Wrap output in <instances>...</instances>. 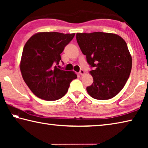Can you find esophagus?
<instances>
[{"label":"esophagus","instance_id":"34e87169","mask_svg":"<svg viewBox=\"0 0 148 148\" xmlns=\"http://www.w3.org/2000/svg\"><path fill=\"white\" fill-rule=\"evenodd\" d=\"M84 73H85V72H84V70H80L79 72V74L81 75V76H83V75L84 74Z\"/></svg>","mask_w":148,"mask_h":148}]
</instances>
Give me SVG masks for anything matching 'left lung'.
<instances>
[{
    "label": "left lung",
    "mask_w": 148,
    "mask_h": 148,
    "mask_svg": "<svg viewBox=\"0 0 148 148\" xmlns=\"http://www.w3.org/2000/svg\"><path fill=\"white\" fill-rule=\"evenodd\" d=\"M76 40L93 70V83L87 91L93 99L108 100L121 91L132 69L127 43L118 35L102 32L77 33Z\"/></svg>",
    "instance_id": "left-lung-1"
}]
</instances>
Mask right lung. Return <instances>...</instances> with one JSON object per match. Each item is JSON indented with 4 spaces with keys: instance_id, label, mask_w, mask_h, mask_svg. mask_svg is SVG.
<instances>
[{
    "instance_id": "obj_1",
    "label": "right lung",
    "mask_w": 148,
    "mask_h": 148,
    "mask_svg": "<svg viewBox=\"0 0 148 148\" xmlns=\"http://www.w3.org/2000/svg\"><path fill=\"white\" fill-rule=\"evenodd\" d=\"M74 35L39 32L26 42L20 70L27 86L38 98L46 101L62 98L68 91L71 82L77 78L74 72L57 67L61 60V53Z\"/></svg>"
}]
</instances>
